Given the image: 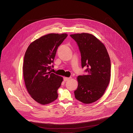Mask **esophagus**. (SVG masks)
Returning a JSON list of instances; mask_svg holds the SVG:
<instances>
[{"instance_id": "34e87169", "label": "esophagus", "mask_w": 133, "mask_h": 133, "mask_svg": "<svg viewBox=\"0 0 133 133\" xmlns=\"http://www.w3.org/2000/svg\"><path fill=\"white\" fill-rule=\"evenodd\" d=\"M71 78H70V77H69V78H68V77H64V80L65 81H68V80H69Z\"/></svg>"}]
</instances>
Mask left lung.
I'll use <instances>...</instances> for the list:
<instances>
[{
	"mask_svg": "<svg viewBox=\"0 0 133 133\" xmlns=\"http://www.w3.org/2000/svg\"><path fill=\"white\" fill-rule=\"evenodd\" d=\"M77 43L81 54V67L86 75L78 76V85L74 91L76 99L89 104L104 94L110 80L111 61L104 44L94 35L78 33L70 35Z\"/></svg>",
	"mask_w": 133,
	"mask_h": 133,
	"instance_id": "left-lung-1",
	"label": "left lung"
}]
</instances>
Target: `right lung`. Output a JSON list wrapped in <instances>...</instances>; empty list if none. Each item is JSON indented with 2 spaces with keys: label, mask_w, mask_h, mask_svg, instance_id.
Segmentation results:
<instances>
[{
  "label": "right lung",
  "mask_w": 133,
  "mask_h": 133,
  "mask_svg": "<svg viewBox=\"0 0 133 133\" xmlns=\"http://www.w3.org/2000/svg\"><path fill=\"white\" fill-rule=\"evenodd\" d=\"M67 34L51 33L31 43L24 58L23 72L26 89L31 97L41 104L57 99L63 77L51 72L58 47Z\"/></svg>",
  "instance_id": "add662e5"
}]
</instances>
